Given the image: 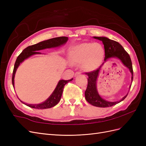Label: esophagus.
I'll return each instance as SVG.
<instances>
[{"label": "esophagus", "instance_id": "obj_1", "mask_svg": "<svg viewBox=\"0 0 146 146\" xmlns=\"http://www.w3.org/2000/svg\"><path fill=\"white\" fill-rule=\"evenodd\" d=\"M79 74H80V72H76V73H75V77H76L77 76H78V75H79Z\"/></svg>", "mask_w": 146, "mask_h": 146}]
</instances>
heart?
<instances>
[{
    "label": "heart",
    "instance_id": "obj_1",
    "mask_svg": "<svg viewBox=\"0 0 146 146\" xmlns=\"http://www.w3.org/2000/svg\"><path fill=\"white\" fill-rule=\"evenodd\" d=\"M105 50L99 43L83 42L75 46L69 53L72 63L80 64L85 70H93L98 68L104 60Z\"/></svg>",
    "mask_w": 146,
    "mask_h": 146
}]
</instances>
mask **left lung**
I'll list each match as a JSON object with an SVG mask.
<instances>
[{"label": "left lung", "mask_w": 146, "mask_h": 146, "mask_svg": "<svg viewBox=\"0 0 146 146\" xmlns=\"http://www.w3.org/2000/svg\"><path fill=\"white\" fill-rule=\"evenodd\" d=\"M93 38L98 39V40L102 41L103 42L105 48V61L100 67L96 70L86 73L88 78V86L85 92V99L88 102H89L92 105L95 106V107L102 108L112 107V106L115 105L124 100L128 93L125 96H123L120 100L117 101H108L103 99L99 94L98 88H97V80H98L100 71L101 70L102 67L106 61L109 59L117 58L120 60L121 63L129 69L131 74V80L132 83L133 78V72L131 58L129 54L119 42L105 36H94ZM131 85L129 86V89H130Z\"/></svg>", "instance_id": "1"}]
</instances>
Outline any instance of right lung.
<instances>
[{"mask_svg": "<svg viewBox=\"0 0 146 146\" xmlns=\"http://www.w3.org/2000/svg\"><path fill=\"white\" fill-rule=\"evenodd\" d=\"M68 40V37L66 36H61V37H56L52 39H47V40L39 42L36 44L32 46H30L25 48V49L21 52V54L17 56V58L16 60V62L14 66V69H13V77H12V83L13 88H15V77L16 72L19 66V65L23 62V61L29 58L31 56L36 55V54H41V53L38 52L37 51L41 50L43 49H46V48H55L59 47L61 46L64 45L67 42ZM73 78L70 79L69 80H59L58 84L55 88L54 91H53L51 95L48 98L42 103L38 104H30L25 103L24 102L21 100V102H23L25 105L28 107L33 108L36 109H47L53 107H54L57 104H58L62 96L63 88L64 85L66 83H68L69 82L72 81Z\"/></svg>", "mask_w": 146, "mask_h": 146, "instance_id": "add662e5", "label": "right lung"}]
</instances>
